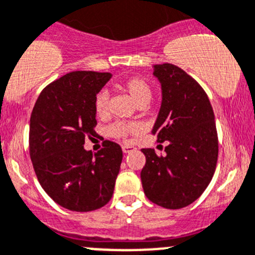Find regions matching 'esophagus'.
Returning a JSON list of instances; mask_svg holds the SVG:
<instances>
[{
  "mask_svg": "<svg viewBox=\"0 0 255 255\" xmlns=\"http://www.w3.org/2000/svg\"><path fill=\"white\" fill-rule=\"evenodd\" d=\"M122 150L123 153H130V152H134L135 148L132 147V145H123Z\"/></svg>",
  "mask_w": 255,
  "mask_h": 255,
  "instance_id": "esophagus-1",
  "label": "esophagus"
}]
</instances>
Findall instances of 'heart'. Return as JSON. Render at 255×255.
<instances>
[{
    "mask_svg": "<svg viewBox=\"0 0 255 255\" xmlns=\"http://www.w3.org/2000/svg\"><path fill=\"white\" fill-rule=\"evenodd\" d=\"M121 88L132 97V100L138 106L148 105L152 100L153 88L152 85L142 76H132L121 83ZM95 112L100 118L107 117L110 113V95L107 91H101L95 98ZM140 132V126L135 122H125L117 121L107 127V134L117 139L128 140L133 135Z\"/></svg>",
    "mask_w": 255,
    "mask_h": 255,
    "instance_id": "heart-1",
    "label": "heart"
}]
</instances>
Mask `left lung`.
I'll use <instances>...</instances> for the list:
<instances>
[{
	"label": "left lung",
	"instance_id": "left-lung-1",
	"mask_svg": "<svg viewBox=\"0 0 255 255\" xmlns=\"http://www.w3.org/2000/svg\"><path fill=\"white\" fill-rule=\"evenodd\" d=\"M162 85V106L152 134L168 140L164 155L143 148V190L153 203L167 209L189 206L213 178L218 160L214 112L202 86L172 63L154 66Z\"/></svg>",
	"mask_w": 255,
	"mask_h": 255
}]
</instances>
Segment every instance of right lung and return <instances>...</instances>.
Returning a JSON list of instances; mask_svg holds the SVG:
<instances>
[{
  "instance_id": "add662e5",
  "label": "right lung",
  "mask_w": 255,
  "mask_h": 255,
  "mask_svg": "<svg viewBox=\"0 0 255 255\" xmlns=\"http://www.w3.org/2000/svg\"><path fill=\"white\" fill-rule=\"evenodd\" d=\"M108 72L76 71L53 81L37 98L29 120V155L39 184L57 204L90 212L112 198L122 148L111 140L95 155L83 148L97 133L95 98Z\"/></svg>"
}]
</instances>
